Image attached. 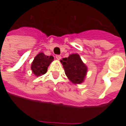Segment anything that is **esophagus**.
Here are the masks:
<instances>
[{"instance_id":"1","label":"esophagus","mask_w":126,"mask_h":126,"mask_svg":"<svg viewBox=\"0 0 126 126\" xmlns=\"http://www.w3.org/2000/svg\"><path fill=\"white\" fill-rule=\"evenodd\" d=\"M55 57H56V59L57 60H60L61 59V56L59 55H57L56 56H55Z\"/></svg>"}]
</instances>
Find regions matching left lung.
I'll list each match as a JSON object with an SVG mask.
<instances>
[{"instance_id": "8db88e82", "label": "left lung", "mask_w": 126, "mask_h": 126, "mask_svg": "<svg viewBox=\"0 0 126 126\" xmlns=\"http://www.w3.org/2000/svg\"><path fill=\"white\" fill-rule=\"evenodd\" d=\"M65 74L69 79L75 84L83 83L88 72V67L78 53L71 54L67 58L61 60Z\"/></svg>"}]
</instances>
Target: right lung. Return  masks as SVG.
I'll use <instances>...</instances> for the list:
<instances>
[{"instance_id": "add662e5", "label": "right lung", "mask_w": 126, "mask_h": 126, "mask_svg": "<svg viewBox=\"0 0 126 126\" xmlns=\"http://www.w3.org/2000/svg\"><path fill=\"white\" fill-rule=\"evenodd\" d=\"M53 59V56H47L42 52H40L32 62L31 66L32 73L36 77L45 74Z\"/></svg>"}]
</instances>
